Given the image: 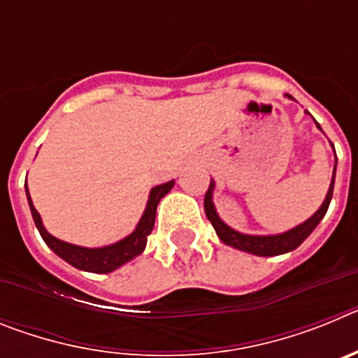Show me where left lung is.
Wrapping results in <instances>:
<instances>
[{
  "label": "left lung",
  "mask_w": 358,
  "mask_h": 358,
  "mask_svg": "<svg viewBox=\"0 0 358 358\" xmlns=\"http://www.w3.org/2000/svg\"><path fill=\"white\" fill-rule=\"evenodd\" d=\"M292 98V96H289ZM315 125L319 127V123L315 122ZM321 129V127H319ZM334 147V145H331ZM337 166V163H335ZM335 166H334V176H331L330 188H328L327 199L322 201L321 208L315 211L308 220H305L303 224L296 226L294 229L285 231V233H280V235H243V233H238V231L231 229L227 224H224L220 220V217L217 215V210H215L213 204V189L215 182H210V188L206 192V197H204V211H206L208 220L211 222V226L215 227V233L218 235V238L222 240L226 245H231V248L240 249V251L251 252V255L256 256H278V255H285V252L294 251L296 248H299L303 242L306 240V236L312 233V231L317 227V224L321 222L322 217L327 215L328 206H330L331 195H334V185H335Z\"/></svg>",
  "instance_id": "8db88e82"
}]
</instances>
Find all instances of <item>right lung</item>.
Listing matches in <instances>:
<instances>
[{
    "instance_id": "obj_1",
    "label": "right lung",
    "mask_w": 358,
    "mask_h": 358,
    "mask_svg": "<svg viewBox=\"0 0 358 358\" xmlns=\"http://www.w3.org/2000/svg\"><path fill=\"white\" fill-rule=\"evenodd\" d=\"M27 186V182H24ZM173 181L164 182V185H157L150 189V195H148L147 208H145L143 215H141L140 222L136 226V229L132 231L131 235L125 236L123 240L116 243H110V245H103V248H80V245H73V243L62 242V240L55 238L53 235H50L48 231L44 229L43 220H41V215L37 213V210L34 208V202H31L30 194H28L27 188V197L28 204H30L31 217H34V222H36L37 229H39L41 236L46 242L50 249L55 252L57 256H61L62 260L68 262L73 267L80 268V271H87V273H96V274H106L113 273L115 268L122 267L127 262H131L132 258H136L138 255H141L147 245V236L152 233V227L156 222V210L157 204H159L161 199L169 194L172 189Z\"/></svg>"
}]
</instances>
